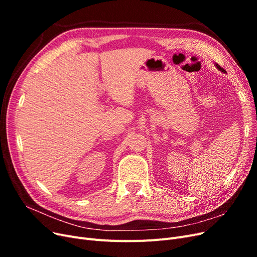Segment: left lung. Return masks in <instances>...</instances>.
Here are the masks:
<instances>
[{
	"label": "left lung",
	"mask_w": 257,
	"mask_h": 257,
	"mask_svg": "<svg viewBox=\"0 0 257 257\" xmlns=\"http://www.w3.org/2000/svg\"><path fill=\"white\" fill-rule=\"evenodd\" d=\"M215 66H216V67H217V68H219V69H220V71H222V72H225V71H224V69H223V68H222V67H221V66H220V65H219V64H216V65H215Z\"/></svg>",
	"instance_id": "left-lung-1"
}]
</instances>
